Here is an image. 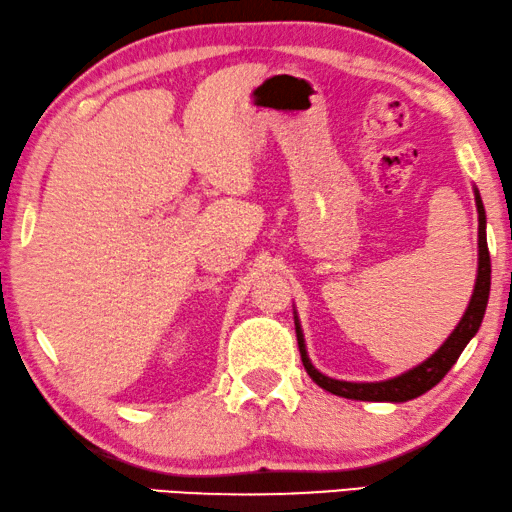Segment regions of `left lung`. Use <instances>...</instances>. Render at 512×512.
I'll return each mask as SVG.
<instances>
[{
	"instance_id": "left-lung-1",
	"label": "left lung",
	"mask_w": 512,
	"mask_h": 512,
	"mask_svg": "<svg viewBox=\"0 0 512 512\" xmlns=\"http://www.w3.org/2000/svg\"><path fill=\"white\" fill-rule=\"evenodd\" d=\"M475 206H478V278H475L473 297L469 301V308H466L464 318L459 320L455 331L448 336L441 348H438L434 355H431L427 362H422L415 369H410L401 376L392 380H383V383H345V380H334L327 378L325 373H320L311 364V359L306 355L304 345V334L299 329V320L294 315V327H297V343L301 352V362H304V369L308 376H311L315 383H318L322 390H327L336 397L345 399H357V401H410L420 394L429 392L431 387L441 383L445 373L452 369V364L457 362L466 343L475 336V331L480 329L482 315H485L487 299H489V283H492V262H489V250H487V236H485V206H482V199L478 190H475Z\"/></svg>"
}]
</instances>
